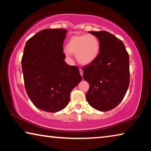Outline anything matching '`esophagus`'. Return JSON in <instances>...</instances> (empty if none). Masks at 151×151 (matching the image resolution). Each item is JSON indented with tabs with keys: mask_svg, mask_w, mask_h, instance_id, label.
Segmentation results:
<instances>
[{
	"mask_svg": "<svg viewBox=\"0 0 151 151\" xmlns=\"http://www.w3.org/2000/svg\"><path fill=\"white\" fill-rule=\"evenodd\" d=\"M79 71H80V73H81V76H83V70L81 69V68H80V69H79Z\"/></svg>",
	"mask_w": 151,
	"mask_h": 151,
	"instance_id": "esophagus-1",
	"label": "esophagus"
}]
</instances>
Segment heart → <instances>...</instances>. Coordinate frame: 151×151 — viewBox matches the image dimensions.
I'll return each instance as SVG.
<instances>
[{"label":"heart","instance_id":"b5f03b06","mask_svg":"<svg viewBox=\"0 0 151 151\" xmlns=\"http://www.w3.org/2000/svg\"><path fill=\"white\" fill-rule=\"evenodd\" d=\"M100 51V42L93 35L73 36L68 40L65 54L70 58V53L76 55V59L82 65L90 64L98 57Z\"/></svg>","mask_w":151,"mask_h":151}]
</instances>
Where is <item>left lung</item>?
Returning a JSON list of instances; mask_svg holds the SVG:
<instances>
[{
  "label": "left lung",
  "mask_w": 151,
  "mask_h": 151,
  "mask_svg": "<svg viewBox=\"0 0 151 151\" xmlns=\"http://www.w3.org/2000/svg\"><path fill=\"white\" fill-rule=\"evenodd\" d=\"M100 42L95 60L82 68L89 84L88 104L99 111L115 108L126 94L130 83L129 56L122 40L106 31H90Z\"/></svg>",
  "instance_id": "obj_1"
}]
</instances>
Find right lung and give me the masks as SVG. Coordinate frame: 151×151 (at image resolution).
I'll list each match as a JSON object with an SVG mask.
<instances>
[{
  "instance_id": "1",
  "label": "right lung",
  "mask_w": 151,
  "mask_h": 151,
  "mask_svg": "<svg viewBox=\"0 0 151 151\" xmlns=\"http://www.w3.org/2000/svg\"><path fill=\"white\" fill-rule=\"evenodd\" d=\"M63 29L40 30L27 40L21 63L24 86L34 105L49 112L67 106L73 89L80 83L79 68L64 59Z\"/></svg>"
}]
</instances>
